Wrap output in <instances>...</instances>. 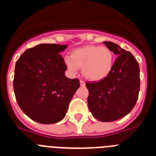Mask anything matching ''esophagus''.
I'll list each match as a JSON object with an SVG mask.
<instances>
[{
  "label": "esophagus",
  "instance_id": "obj_1",
  "mask_svg": "<svg viewBox=\"0 0 156 156\" xmlns=\"http://www.w3.org/2000/svg\"><path fill=\"white\" fill-rule=\"evenodd\" d=\"M80 83L81 86H84V85H85L84 80H80Z\"/></svg>",
  "mask_w": 156,
  "mask_h": 156
}]
</instances>
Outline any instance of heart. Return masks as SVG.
Listing matches in <instances>:
<instances>
[{
  "label": "heart",
  "mask_w": 156,
  "mask_h": 156,
  "mask_svg": "<svg viewBox=\"0 0 156 156\" xmlns=\"http://www.w3.org/2000/svg\"><path fill=\"white\" fill-rule=\"evenodd\" d=\"M114 53L107 47L87 45L74 49L70 58L65 59L67 68L71 72L82 68L87 79L98 81L105 78L113 68Z\"/></svg>",
  "instance_id": "1"
}]
</instances>
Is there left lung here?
<instances>
[{"mask_svg":"<svg viewBox=\"0 0 156 156\" xmlns=\"http://www.w3.org/2000/svg\"><path fill=\"white\" fill-rule=\"evenodd\" d=\"M103 43L118 57L105 78L86 83L89 90L87 103L95 119L111 122L124 117L134 107L140 90V69L130 52L115 43Z\"/></svg>","mask_w":156,"mask_h":156,"instance_id":"left-lung-1","label":"left lung"}]
</instances>
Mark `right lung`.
<instances>
[{
  "mask_svg": "<svg viewBox=\"0 0 156 156\" xmlns=\"http://www.w3.org/2000/svg\"><path fill=\"white\" fill-rule=\"evenodd\" d=\"M66 48L41 44L26 50L16 62L13 80L16 101L27 116L40 123L61 121L80 86L78 79L65 76L67 66L59 53Z\"/></svg>",
  "mask_w": 156,
  "mask_h": 156,
  "instance_id": "add662e5",
  "label": "right lung"
}]
</instances>
